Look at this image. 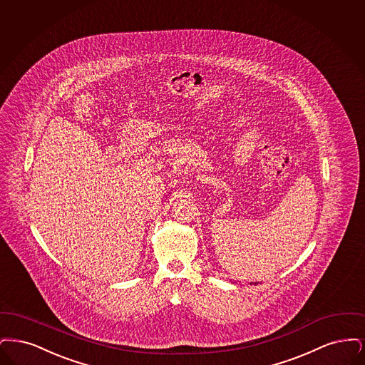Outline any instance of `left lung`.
<instances>
[{"instance_id": "1", "label": "left lung", "mask_w": 365, "mask_h": 365, "mask_svg": "<svg viewBox=\"0 0 365 365\" xmlns=\"http://www.w3.org/2000/svg\"><path fill=\"white\" fill-rule=\"evenodd\" d=\"M251 285H257V282H251Z\"/></svg>"}]
</instances>
